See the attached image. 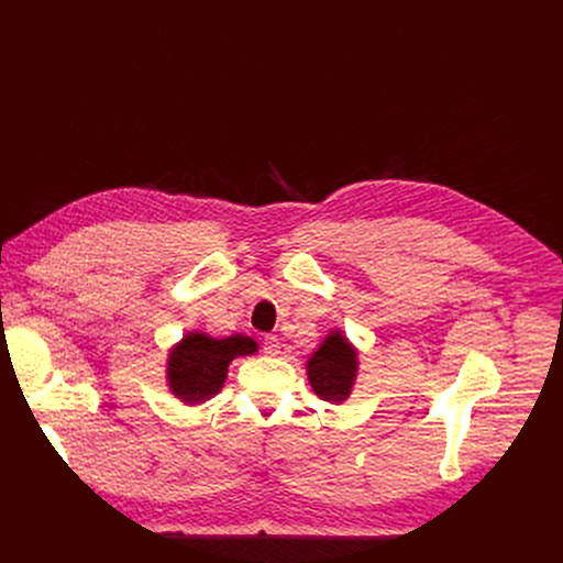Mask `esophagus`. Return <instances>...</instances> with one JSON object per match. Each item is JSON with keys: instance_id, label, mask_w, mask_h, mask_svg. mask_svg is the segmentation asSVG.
I'll list each match as a JSON object with an SVG mask.
<instances>
[{"instance_id": "obj_1", "label": "esophagus", "mask_w": 563, "mask_h": 563, "mask_svg": "<svg viewBox=\"0 0 563 563\" xmlns=\"http://www.w3.org/2000/svg\"><path fill=\"white\" fill-rule=\"evenodd\" d=\"M263 350H265V354H269V356H278V354H280V343H278V339H276V336H265Z\"/></svg>"}]
</instances>
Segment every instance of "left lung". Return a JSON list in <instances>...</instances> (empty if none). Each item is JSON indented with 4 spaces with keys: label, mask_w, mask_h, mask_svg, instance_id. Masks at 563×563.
I'll return each mask as SVG.
<instances>
[{
    "label": "left lung",
    "mask_w": 563,
    "mask_h": 563,
    "mask_svg": "<svg viewBox=\"0 0 563 563\" xmlns=\"http://www.w3.org/2000/svg\"><path fill=\"white\" fill-rule=\"evenodd\" d=\"M358 372V354L354 345L334 330L307 361V378L316 396L330 404L350 398Z\"/></svg>",
    "instance_id": "left-lung-1"
}]
</instances>
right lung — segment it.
I'll return each mask as SVG.
<instances>
[{
	"label": "right lung",
	"mask_w": 563,
	"mask_h": 563,
	"mask_svg": "<svg viewBox=\"0 0 563 563\" xmlns=\"http://www.w3.org/2000/svg\"><path fill=\"white\" fill-rule=\"evenodd\" d=\"M258 352V343L250 336L233 334L211 339L202 332H189L167 361V380L176 398L187 406H200L213 398L227 378V367L238 356Z\"/></svg>",
	"instance_id": "obj_1"
}]
</instances>
